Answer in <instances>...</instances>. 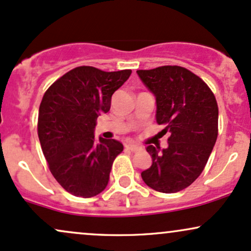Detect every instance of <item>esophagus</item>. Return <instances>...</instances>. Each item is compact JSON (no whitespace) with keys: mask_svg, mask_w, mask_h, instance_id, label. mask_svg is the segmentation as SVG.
I'll list each match as a JSON object with an SVG mask.
<instances>
[{"mask_svg":"<svg viewBox=\"0 0 251 251\" xmlns=\"http://www.w3.org/2000/svg\"><path fill=\"white\" fill-rule=\"evenodd\" d=\"M125 148L129 150V151H132V152H137V151H139V150H140L139 146L134 145V144H126Z\"/></svg>","mask_w":251,"mask_h":251,"instance_id":"1","label":"esophagus"}]
</instances>
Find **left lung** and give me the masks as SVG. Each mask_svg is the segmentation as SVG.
<instances>
[{
    "label": "left lung",
    "instance_id": "left-lung-1",
    "mask_svg": "<svg viewBox=\"0 0 251 251\" xmlns=\"http://www.w3.org/2000/svg\"><path fill=\"white\" fill-rule=\"evenodd\" d=\"M155 98L158 125L169 132L166 149L149 145L152 165L142 172L155 191L174 194L188 188L205 168L218 134V106L205 82L179 66L137 71Z\"/></svg>",
    "mask_w": 251,
    "mask_h": 251
}]
</instances>
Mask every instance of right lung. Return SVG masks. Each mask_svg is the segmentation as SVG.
Instances as JSON below:
<instances>
[{"instance_id":"obj_1","label":"right lung","mask_w":251,"mask_h":251,"mask_svg":"<svg viewBox=\"0 0 251 251\" xmlns=\"http://www.w3.org/2000/svg\"><path fill=\"white\" fill-rule=\"evenodd\" d=\"M131 73L81 66L57 79L42 98L37 120L42 152L57 183L73 196L93 197L107 186L124 146L116 139L96 140L94 128Z\"/></svg>"}]
</instances>
